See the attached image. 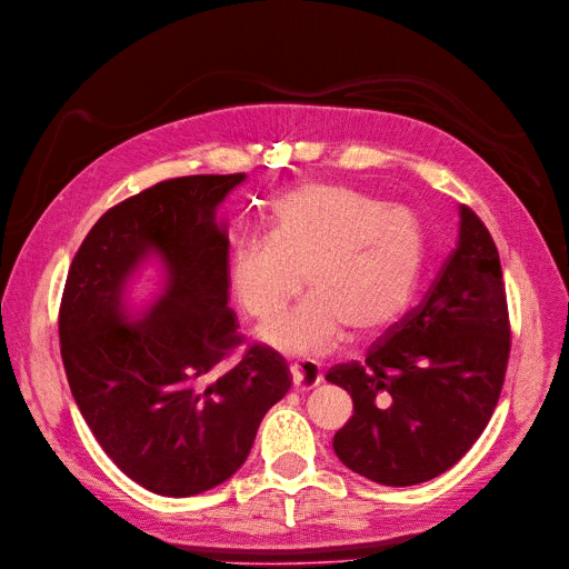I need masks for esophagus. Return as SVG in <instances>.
<instances>
[{
  "label": "esophagus",
  "instance_id": "34e87169",
  "mask_svg": "<svg viewBox=\"0 0 569 569\" xmlns=\"http://www.w3.org/2000/svg\"><path fill=\"white\" fill-rule=\"evenodd\" d=\"M290 377H292V389L305 393L321 382V366L313 361H296L290 363Z\"/></svg>",
  "mask_w": 569,
  "mask_h": 569
}]
</instances>
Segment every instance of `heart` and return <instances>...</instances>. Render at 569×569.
Instances as JSON below:
<instances>
[{
    "mask_svg": "<svg viewBox=\"0 0 569 569\" xmlns=\"http://www.w3.org/2000/svg\"><path fill=\"white\" fill-rule=\"evenodd\" d=\"M264 239L229 250L227 283L246 317L269 321L298 296L296 309L260 330L290 356L326 353L345 330L366 338L408 307L425 262V227L408 206L382 203L347 184L311 182L269 203Z\"/></svg>",
    "mask_w": 569,
    "mask_h": 569,
    "instance_id": "b5f03b06",
    "label": "heart"
}]
</instances>
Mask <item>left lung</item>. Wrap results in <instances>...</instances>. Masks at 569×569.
<instances>
[{
  "label": "left lung",
  "instance_id": "8db88e82",
  "mask_svg": "<svg viewBox=\"0 0 569 569\" xmlns=\"http://www.w3.org/2000/svg\"><path fill=\"white\" fill-rule=\"evenodd\" d=\"M511 349L507 290L488 227L459 206V239L425 300L377 340L366 361L326 380L353 401L332 448L380 486L427 482L465 457L499 401Z\"/></svg>",
  "mask_w": 569,
  "mask_h": 569
}]
</instances>
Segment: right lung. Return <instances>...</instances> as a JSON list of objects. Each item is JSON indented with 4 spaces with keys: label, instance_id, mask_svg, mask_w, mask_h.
Returning a JSON list of instances; mask_svg holds the SVG:
<instances>
[{
    "label": "right lung",
    "instance_id": "right-lung-1",
    "mask_svg": "<svg viewBox=\"0 0 569 569\" xmlns=\"http://www.w3.org/2000/svg\"><path fill=\"white\" fill-rule=\"evenodd\" d=\"M246 180H163L110 208L79 246L60 302V353L74 401L100 448L144 490L192 497L246 461L267 410L290 389L277 351L239 338L229 309V237L218 208ZM157 261L152 301L130 286Z\"/></svg>",
    "mask_w": 569,
    "mask_h": 569
}]
</instances>
